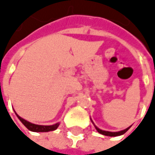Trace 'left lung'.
<instances>
[{
    "label": "left lung",
    "instance_id": "1",
    "mask_svg": "<svg viewBox=\"0 0 155 155\" xmlns=\"http://www.w3.org/2000/svg\"><path fill=\"white\" fill-rule=\"evenodd\" d=\"M99 130H100V131H101V129H99ZM101 132H102V131H101Z\"/></svg>",
    "mask_w": 155,
    "mask_h": 155
}]
</instances>
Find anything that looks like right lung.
I'll return each mask as SVG.
<instances>
[{
    "mask_svg": "<svg viewBox=\"0 0 155 155\" xmlns=\"http://www.w3.org/2000/svg\"><path fill=\"white\" fill-rule=\"evenodd\" d=\"M20 121L24 124V126L30 131L33 132H48V131H53L55 130L59 124H55L53 126H38V125H35V124H31L28 121H26L25 119L20 117Z\"/></svg>",
    "mask_w": 155,
    "mask_h": 155,
    "instance_id": "obj_1",
    "label": "right lung"
}]
</instances>
